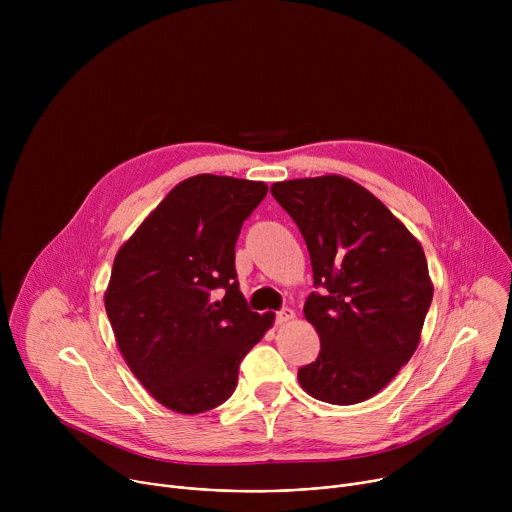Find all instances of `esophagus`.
<instances>
[{
  "mask_svg": "<svg viewBox=\"0 0 512 512\" xmlns=\"http://www.w3.org/2000/svg\"><path fill=\"white\" fill-rule=\"evenodd\" d=\"M296 318V312L291 310V308H281L279 312H277V316H275V322L279 324V326H283V324H287V322H291Z\"/></svg>",
  "mask_w": 512,
  "mask_h": 512,
  "instance_id": "obj_1",
  "label": "esophagus"
}]
</instances>
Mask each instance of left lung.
I'll use <instances>...</instances> for the list:
<instances>
[{"label":"left lung","instance_id":"1","mask_svg":"<svg viewBox=\"0 0 512 512\" xmlns=\"http://www.w3.org/2000/svg\"><path fill=\"white\" fill-rule=\"evenodd\" d=\"M271 194L298 225L314 285L324 289L304 304L320 354L298 381L324 403L367 401L419 344L433 298L425 253L377 196L348 178L275 182Z\"/></svg>","mask_w":512,"mask_h":512}]
</instances>
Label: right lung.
<instances>
[{
    "label": "right lung",
    "instance_id": "1",
    "mask_svg": "<svg viewBox=\"0 0 512 512\" xmlns=\"http://www.w3.org/2000/svg\"><path fill=\"white\" fill-rule=\"evenodd\" d=\"M267 184L198 174L180 182L115 255L105 310L137 381L194 415L225 403L245 354L271 328L239 291L235 243Z\"/></svg>",
    "mask_w": 512,
    "mask_h": 512
}]
</instances>
